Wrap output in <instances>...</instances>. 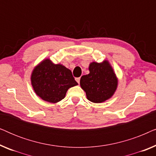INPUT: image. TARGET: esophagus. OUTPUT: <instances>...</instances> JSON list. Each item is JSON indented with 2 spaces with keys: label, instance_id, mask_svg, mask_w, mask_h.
<instances>
[{
  "label": "esophagus",
  "instance_id": "1",
  "mask_svg": "<svg viewBox=\"0 0 156 156\" xmlns=\"http://www.w3.org/2000/svg\"><path fill=\"white\" fill-rule=\"evenodd\" d=\"M76 82H77L78 84H80V77L76 78Z\"/></svg>",
  "mask_w": 156,
  "mask_h": 156
}]
</instances>
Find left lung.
<instances>
[{"label": "left lung", "instance_id": "1", "mask_svg": "<svg viewBox=\"0 0 156 156\" xmlns=\"http://www.w3.org/2000/svg\"><path fill=\"white\" fill-rule=\"evenodd\" d=\"M89 74L83 75L80 86L86 92L87 99L94 103H101L112 97L117 87V79L107 61L92 62Z\"/></svg>", "mask_w": 156, "mask_h": 156}]
</instances>
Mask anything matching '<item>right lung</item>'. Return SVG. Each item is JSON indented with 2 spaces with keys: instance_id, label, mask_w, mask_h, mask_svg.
Returning <instances> with one entry per match:
<instances>
[{
  "instance_id": "add662e5",
  "label": "right lung",
  "mask_w": 156,
  "mask_h": 156,
  "mask_svg": "<svg viewBox=\"0 0 156 156\" xmlns=\"http://www.w3.org/2000/svg\"><path fill=\"white\" fill-rule=\"evenodd\" d=\"M31 82L37 95L50 103L61 101L68 89L78 84L71 70L62 65H54L48 59L34 69Z\"/></svg>"
}]
</instances>
